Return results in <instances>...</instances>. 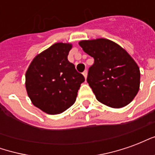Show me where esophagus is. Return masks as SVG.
I'll return each instance as SVG.
<instances>
[{
  "mask_svg": "<svg viewBox=\"0 0 155 155\" xmlns=\"http://www.w3.org/2000/svg\"><path fill=\"white\" fill-rule=\"evenodd\" d=\"M82 74H83V75H84V79H85V80H86V78H87V74H88L87 71H84V72H83V73H82Z\"/></svg>",
  "mask_w": 155,
  "mask_h": 155,
  "instance_id": "1",
  "label": "esophagus"
}]
</instances>
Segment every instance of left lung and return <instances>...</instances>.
<instances>
[{
	"label": "left lung",
	"instance_id": "8db88e82",
	"mask_svg": "<svg viewBox=\"0 0 155 155\" xmlns=\"http://www.w3.org/2000/svg\"><path fill=\"white\" fill-rule=\"evenodd\" d=\"M79 45L94 60L87 82L97 101L114 109L130 104L140 84V68L130 54L108 39L84 40Z\"/></svg>",
	"mask_w": 155,
	"mask_h": 155
}]
</instances>
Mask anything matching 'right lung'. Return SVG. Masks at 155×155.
Here are the masks:
<instances>
[{
    "label": "right lung",
    "instance_id": "1",
    "mask_svg": "<svg viewBox=\"0 0 155 155\" xmlns=\"http://www.w3.org/2000/svg\"><path fill=\"white\" fill-rule=\"evenodd\" d=\"M71 43H55L35 55L25 72V89L35 107L49 114H61L73 105L83 74L68 61Z\"/></svg>",
    "mask_w": 155,
    "mask_h": 155
}]
</instances>
